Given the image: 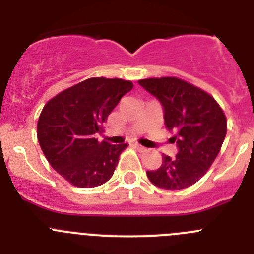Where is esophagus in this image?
<instances>
[{"label": "esophagus", "mask_w": 254, "mask_h": 254, "mask_svg": "<svg viewBox=\"0 0 254 254\" xmlns=\"http://www.w3.org/2000/svg\"><path fill=\"white\" fill-rule=\"evenodd\" d=\"M133 146L136 147V149L138 150V151H146V147H143V146H141L140 143H133Z\"/></svg>", "instance_id": "esophagus-1"}]
</instances>
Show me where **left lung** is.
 I'll return each instance as SVG.
<instances>
[{
  "label": "left lung",
  "mask_w": 254,
  "mask_h": 254,
  "mask_svg": "<svg viewBox=\"0 0 254 254\" xmlns=\"http://www.w3.org/2000/svg\"><path fill=\"white\" fill-rule=\"evenodd\" d=\"M138 84L160 102L164 122L174 132L176 156L163 155L156 170H147L152 185L183 190L202 178L219 154L226 134V118L206 91L177 77L145 78Z\"/></svg>",
  "instance_id": "8db88e82"
}]
</instances>
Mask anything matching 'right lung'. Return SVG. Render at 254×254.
Here are the masks:
<instances>
[{"label": "right lung", "instance_id": "1", "mask_svg": "<svg viewBox=\"0 0 254 254\" xmlns=\"http://www.w3.org/2000/svg\"><path fill=\"white\" fill-rule=\"evenodd\" d=\"M131 81L93 77L64 90L44 105L38 120V141L52 168L80 188L111 179L127 143L99 142L96 133Z\"/></svg>", "mask_w": 254, "mask_h": 254}]
</instances>
